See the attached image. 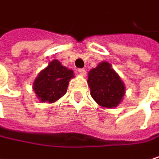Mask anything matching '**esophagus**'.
Here are the masks:
<instances>
[{
  "label": "esophagus",
  "mask_w": 159,
  "mask_h": 159,
  "mask_svg": "<svg viewBox=\"0 0 159 159\" xmlns=\"http://www.w3.org/2000/svg\"><path fill=\"white\" fill-rule=\"evenodd\" d=\"M78 73L80 74L81 76H86V74H87L85 69H79V70H78Z\"/></svg>",
  "instance_id": "34e87169"
}]
</instances>
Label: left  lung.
<instances>
[{
    "instance_id": "1",
    "label": "left lung",
    "mask_w": 159,
    "mask_h": 159,
    "mask_svg": "<svg viewBox=\"0 0 159 159\" xmlns=\"http://www.w3.org/2000/svg\"><path fill=\"white\" fill-rule=\"evenodd\" d=\"M88 84L91 97L102 107H116L125 95V85L107 61H102L89 71Z\"/></svg>"
}]
</instances>
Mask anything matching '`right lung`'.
I'll use <instances>...</instances> for the list:
<instances>
[{
    "instance_id": "right-lung-1",
    "label": "right lung",
    "mask_w": 159,
    "mask_h": 159,
    "mask_svg": "<svg viewBox=\"0 0 159 159\" xmlns=\"http://www.w3.org/2000/svg\"><path fill=\"white\" fill-rule=\"evenodd\" d=\"M74 77L72 70L54 59L41 70L33 82V90L42 102H55L67 92L70 80Z\"/></svg>"
}]
</instances>
